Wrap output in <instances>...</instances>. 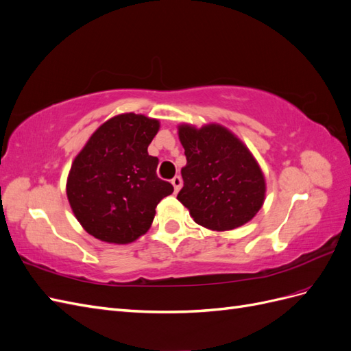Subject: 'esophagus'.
Masks as SVG:
<instances>
[{"label": "esophagus", "instance_id": "esophagus-1", "mask_svg": "<svg viewBox=\"0 0 351 351\" xmlns=\"http://www.w3.org/2000/svg\"><path fill=\"white\" fill-rule=\"evenodd\" d=\"M171 184H173V187H174V192L177 193L178 190H180V187H182V178H180L178 176L174 177V178L171 180Z\"/></svg>", "mask_w": 351, "mask_h": 351}]
</instances>
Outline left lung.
<instances>
[{"mask_svg": "<svg viewBox=\"0 0 351 351\" xmlns=\"http://www.w3.org/2000/svg\"><path fill=\"white\" fill-rule=\"evenodd\" d=\"M177 129L187 159L177 199L196 224L228 231L253 219L265 202L267 182L249 147L218 123H182Z\"/></svg>", "mask_w": 351, "mask_h": 351, "instance_id": "1", "label": "left lung"}]
</instances>
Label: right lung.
Listing matches in <instances>:
<instances>
[{
  "label": "right lung",
  "instance_id": "1",
  "mask_svg": "<svg viewBox=\"0 0 351 351\" xmlns=\"http://www.w3.org/2000/svg\"><path fill=\"white\" fill-rule=\"evenodd\" d=\"M159 120L124 112L92 133L73 159L66 193L83 230L104 243L129 244L146 234L155 208L174 192L156 177L158 158L147 154Z\"/></svg>",
  "mask_w": 351,
  "mask_h": 351
}]
</instances>
